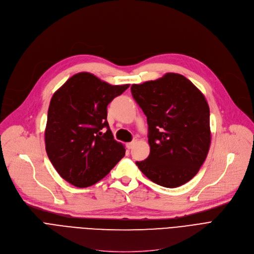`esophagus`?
<instances>
[{
	"label": "esophagus",
	"mask_w": 254,
	"mask_h": 254,
	"mask_svg": "<svg viewBox=\"0 0 254 254\" xmlns=\"http://www.w3.org/2000/svg\"><path fill=\"white\" fill-rule=\"evenodd\" d=\"M134 143H136V142H134V141H131V142H129V143H127V149H131L132 147H133V145H134Z\"/></svg>",
	"instance_id": "obj_1"
}]
</instances>
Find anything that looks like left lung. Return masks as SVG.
<instances>
[{
	"instance_id": "8db88e82",
	"label": "left lung",
	"mask_w": 254,
	"mask_h": 254,
	"mask_svg": "<svg viewBox=\"0 0 254 254\" xmlns=\"http://www.w3.org/2000/svg\"><path fill=\"white\" fill-rule=\"evenodd\" d=\"M131 95L147 116L150 154L140 171L165 188L189 182L203 164L210 146L209 106L194 84L179 73L133 83Z\"/></svg>"
}]
</instances>
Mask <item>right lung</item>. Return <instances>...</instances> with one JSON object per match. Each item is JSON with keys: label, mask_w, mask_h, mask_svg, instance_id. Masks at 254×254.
<instances>
[{"label": "right lung", "mask_w": 254, "mask_h": 254, "mask_svg": "<svg viewBox=\"0 0 254 254\" xmlns=\"http://www.w3.org/2000/svg\"><path fill=\"white\" fill-rule=\"evenodd\" d=\"M129 84L112 86L89 72L72 75L51 99L46 151L57 173L77 188L102 180L126 154L114 140L107 106ZM108 129L103 134L100 129Z\"/></svg>", "instance_id": "obj_1"}]
</instances>
